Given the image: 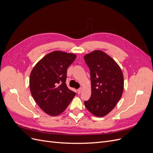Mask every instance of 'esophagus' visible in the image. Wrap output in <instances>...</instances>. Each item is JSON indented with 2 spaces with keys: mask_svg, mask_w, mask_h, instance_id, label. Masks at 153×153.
Returning a JSON list of instances; mask_svg holds the SVG:
<instances>
[{
  "mask_svg": "<svg viewBox=\"0 0 153 153\" xmlns=\"http://www.w3.org/2000/svg\"><path fill=\"white\" fill-rule=\"evenodd\" d=\"M82 87H80V89H78V90H77V92H78V94H80L81 92H82Z\"/></svg>",
  "mask_w": 153,
  "mask_h": 153,
  "instance_id": "obj_1",
  "label": "esophagus"
}]
</instances>
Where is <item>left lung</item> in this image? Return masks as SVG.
I'll list each match as a JSON object with an SVG mask.
<instances>
[{
  "label": "left lung",
  "instance_id": "obj_1",
  "mask_svg": "<svg viewBox=\"0 0 153 153\" xmlns=\"http://www.w3.org/2000/svg\"><path fill=\"white\" fill-rule=\"evenodd\" d=\"M90 69L91 96L84 104L96 117H103L115 107L121 99L124 77L121 68L109 55L94 50L84 56Z\"/></svg>",
  "mask_w": 153,
  "mask_h": 153
}]
</instances>
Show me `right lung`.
<instances>
[{
    "instance_id": "add662e5",
    "label": "right lung",
    "mask_w": 153,
    "mask_h": 153,
    "mask_svg": "<svg viewBox=\"0 0 153 153\" xmlns=\"http://www.w3.org/2000/svg\"><path fill=\"white\" fill-rule=\"evenodd\" d=\"M76 57L54 51L41 59L30 73L31 94L39 107L52 116L63 112L76 95L66 84L67 69Z\"/></svg>"
}]
</instances>
